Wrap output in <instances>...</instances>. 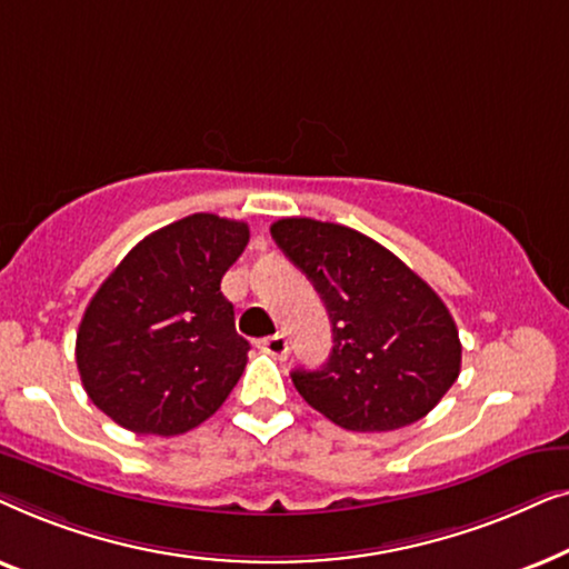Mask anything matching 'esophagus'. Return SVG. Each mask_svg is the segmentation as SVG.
<instances>
[{"label": "esophagus", "mask_w": 569, "mask_h": 569, "mask_svg": "<svg viewBox=\"0 0 569 569\" xmlns=\"http://www.w3.org/2000/svg\"><path fill=\"white\" fill-rule=\"evenodd\" d=\"M259 349H261V352L271 355V357H279V360H284L287 349H290V347H287L284 333H274V337H263L259 341Z\"/></svg>", "instance_id": "esophagus-1"}]
</instances>
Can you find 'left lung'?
<instances>
[{"label": "left lung", "mask_w": 569, "mask_h": 569, "mask_svg": "<svg viewBox=\"0 0 569 569\" xmlns=\"http://www.w3.org/2000/svg\"><path fill=\"white\" fill-rule=\"evenodd\" d=\"M271 238L313 282L333 331L318 370L292 383L352 432H388L438 407L461 372V339L438 292L399 256L337 222L284 217Z\"/></svg>", "instance_id": "8db88e82"}]
</instances>
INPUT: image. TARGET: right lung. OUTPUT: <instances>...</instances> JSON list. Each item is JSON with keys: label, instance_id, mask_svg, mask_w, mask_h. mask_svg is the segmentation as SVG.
<instances>
[{"label": "right lung", "instance_id": "1", "mask_svg": "<svg viewBox=\"0 0 569 569\" xmlns=\"http://www.w3.org/2000/svg\"><path fill=\"white\" fill-rule=\"evenodd\" d=\"M246 246V222L189 214L139 240L98 287L74 357L90 401L116 425L170 438L222 407L251 349L220 290Z\"/></svg>", "mask_w": 569, "mask_h": 569}]
</instances>
